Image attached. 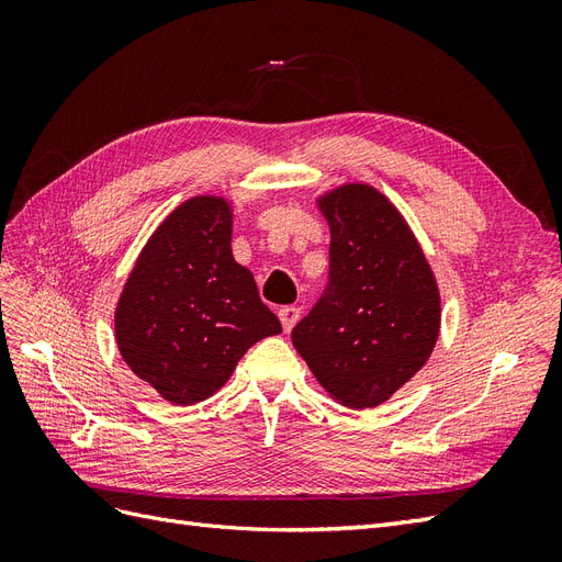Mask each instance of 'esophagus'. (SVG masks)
Returning <instances> with one entry per match:
<instances>
[{
  "label": "esophagus",
  "instance_id": "obj_1",
  "mask_svg": "<svg viewBox=\"0 0 562 562\" xmlns=\"http://www.w3.org/2000/svg\"><path fill=\"white\" fill-rule=\"evenodd\" d=\"M300 314H302L300 307H281V310H279V318H281V326H283L285 333L293 330V326L297 323Z\"/></svg>",
  "mask_w": 562,
  "mask_h": 562
}]
</instances>
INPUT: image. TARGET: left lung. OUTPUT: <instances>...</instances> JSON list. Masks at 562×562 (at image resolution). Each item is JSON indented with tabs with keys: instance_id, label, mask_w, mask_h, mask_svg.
<instances>
[{
	"instance_id": "8db88e82",
	"label": "left lung",
	"mask_w": 562,
	"mask_h": 562,
	"mask_svg": "<svg viewBox=\"0 0 562 562\" xmlns=\"http://www.w3.org/2000/svg\"><path fill=\"white\" fill-rule=\"evenodd\" d=\"M330 269L293 345L321 386L347 407H375L427 363L440 300L413 232L386 196L345 184L321 199Z\"/></svg>"
}]
</instances>
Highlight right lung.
I'll return each mask as SVG.
<instances>
[{
    "label": "right lung",
    "mask_w": 562,
    "mask_h": 562,
    "mask_svg": "<svg viewBox=\"0 0 562 562\" xmlns=\"http://www.w3.org/2000/svg\"><path fill=\"white\" fill-rule=\"evenodd\" d=\"M116 345L140 380L176 405L223 386L241 356L281 323L232 258L225 199L194 196L143 248L119 297Z\"/></svg>",
    "instance_id": "obj_1"
}]
</instances>
